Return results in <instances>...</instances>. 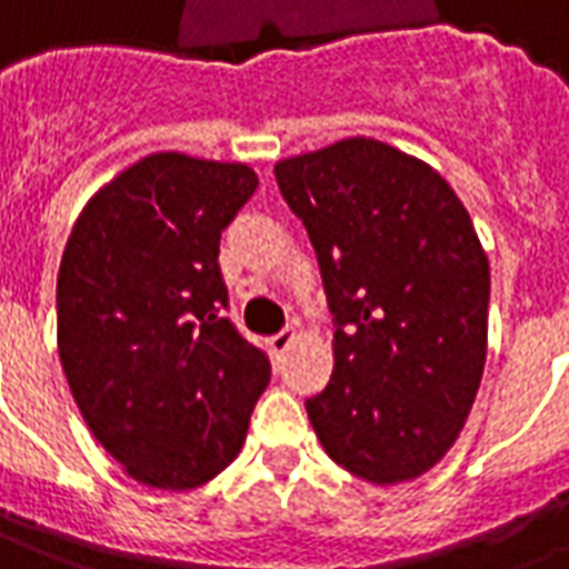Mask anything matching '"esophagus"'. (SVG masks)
I'll return each mask as SVG.
<instances>
[{
  "mask_svg": "<svg viewBox=\"0 0 569 569\" xmlns=\"http://www.w3.org/2000/svg\"><path fill=\"white\" fill-rule=\"evenodd\" d=\"M292 341H296V329H292V326H289V329H283V332L271 335V341H268V345H271L273 353H277V357H280V353H283V350H289V345H292Z\"/></svg>",
  "mask_w": 569,
  "mask_h": 569,
  "instance_id": "34e87169",
  "label": "esophagus"
}]
</instances>
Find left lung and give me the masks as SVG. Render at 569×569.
<instances>
[{"instance_id":"8db88e82","label":"left lung","mask_w":569,"mask_h":569,"mask_svg":"<svg viewBox=\"0 0 569 569\" xmlns=\"http://www.w3.org/2000/svg\"><path fill=\"white\" fill-rule=\"evenodd\" d=\"M273 176L308 228L335 322L310 423L353 476H423L460 436L488 353L490 268L469 212L432 167L366 137Z\"/></svg>"}]
</instances>
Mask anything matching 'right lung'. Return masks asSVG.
I'll return each mask as SVG.
<instances>
[{
    "mask_svg": "<svg viewBox=\"0 0 569 569\" xmlns=\"http://www.w3.org/2000/svg\"><path fill=\"white\" fill-rule=\"evenodd\" d=\"M259 186L247 163L158 151L81 210L57 273V347L97 441L161 490L231 463L271 381L237 332L219 240Z\"/></svg>",
    "mask_w": 569,
    "mask_h": 569,
    "instance_id": "obj_1",
    "label": "right lung"
}]
</instances>
